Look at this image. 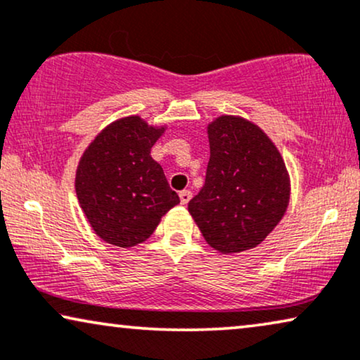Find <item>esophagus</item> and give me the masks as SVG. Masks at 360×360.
I'll list each match as a JSON object with an SVG mask.
<instances>
[{
    "instance_id": "1",
    "label": "esophagus",
    "mask_w": 360,
    "mask_h": 360,
    "mask_svg": "<svg viewBox=\"0 0 360 360\" xmlns=\"http://www.w3.org/2000/svg\"><path fill=\"white\" fill-rule=\"evenodd\" d=\"M191 198H193V193H191V191H181V193H179V199H181V204H183V205H188Z\"/></svg>"
}]
</instances>
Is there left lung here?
Returning <instances> with one entry per match:
<instances>
[{
    "label": "left lung",
    "instance_id": "1",
    "mask_svg": "<svg viewBox=\"0 0 360 360\" xmlns=\"http://www.w3.org/2000/svg\"><path fill=\"white\" fill-rule=\"evenodd\" d=\"M205 183L188 210L214 250L240 253L265 240L290 204V174L265 131L222 115L207 124Z\"/></svg>",
    "mask_w": 360,
    "mask_h": 360
}]
</instances>
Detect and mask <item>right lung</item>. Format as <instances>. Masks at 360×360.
<instances>
[{
  "label": "right lung",
  "mask_w": 360,
  "mask_h": 360,
  "mask_svg": "<svg viewBox=\"0 0 360 360\" xmlns=\"http://www.w3.org/2000/svg\"><path fill=\"white\" fill-rule=\"evenodd\" d=\"M166 130L138 115L112 122L94 138L75 171V193L97 236L130 248L155 232L161 217L179 204L151 148Z\"/></svg>",
  "instance_id": "1"
}]
</instances>
